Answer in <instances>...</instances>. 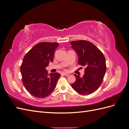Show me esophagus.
I'll list each match as a JSON object with an SVG mask.
<instances>
[{"instance_id":"obj_1","label":"esophagus","mask_w":129,"mask_h":129,"mask_svg":"<svg viewBox=\"0 0 129 129\" xmlns=\"http://www.w3.org/2000/svg\"><path fill=\"white\" fill-rule=\"evenodd\" d=\"M62 75H64V76H68L69 75V74H68V73H63L62 74Z\"/></svg>"}]
</instances>
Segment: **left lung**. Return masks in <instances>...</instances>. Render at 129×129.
Wrapping results in <instances>:
<instances>
[{"label":"left lung","instance_id":"1","mask_svg":"<svg viewBox=\"0 0 129 129\" xmlns=\"http://www.w3.org/2000/svg\"><path fill=\"white\" fill-rule=\"evenodd\" d=\"M71 45L79 56L78 63L85 67L82 77L74 74L76 81L72 87L80 94H91L103 82L107 70L105 57L97 47L88 41H74Z\"/></svg>","mask_w":129,"mask_h":129}]
</instances>
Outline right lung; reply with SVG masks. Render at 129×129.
Returning a JSON list of instances; mask_svg holds the SVG:
<instances>
[{"mask_svg":"<svg viewBox=\"0 0 129 129\" xmlns=\"http://www.w3.org/2000/svg\"><path fill=\"white\" fill-rule=\"evenodd\" d=\"M58 43L42 42L26 53L20 67L22 82L31 95L39 99L47 97L55 89L61 76L57 73L48 75L46 67L53 61Z\"/></svg>","mask_w":129,"mask_h":129,"instance_id":"obj_1","label":"right lung"}]
</instances>
